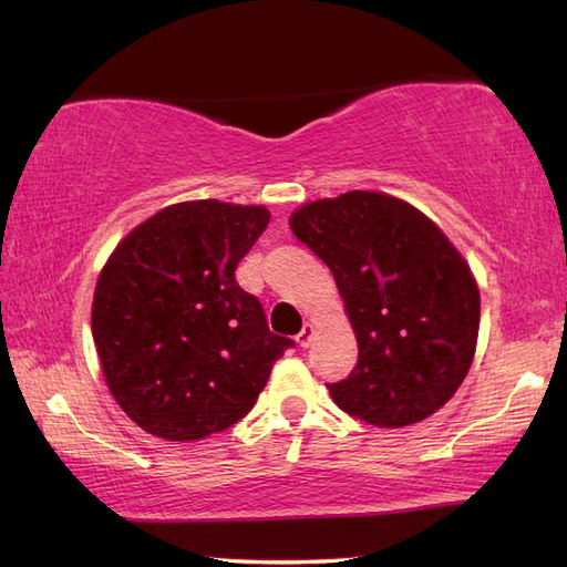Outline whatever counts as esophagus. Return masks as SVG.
I'll list each match as a JSON object with an SVG mask.
<instances>
[{
  "label": "esophagus",
  "mask_w": 567,
  "mask_h": 567,
  "mask_svg": "<svg viewBox=\"0 0 567 567\" xmlns=\"http://www.w3.org/2000/svg\"><path fill=\"white\" fill-rule=\"evenodd\" d=\"M311 339H315V327H311V323H305V329L297 333V346L299 348H309Z\"/></svg>",
  "instance_id": "1"
}]
</instances>
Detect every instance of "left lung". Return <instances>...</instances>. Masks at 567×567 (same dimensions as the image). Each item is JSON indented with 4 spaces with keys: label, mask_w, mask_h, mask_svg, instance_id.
Returning a JSON list of instances; mask_svg holds the SVG:
<instances>
[{
    "label": "left lung",
    "mask_w": 567,
    "mask_h": 567,
    "mask_svg": "<svg viewBox=\"0 0 567 567\" xmlns=\"http://www.w3.org/2000/svg\"><path fill=\"white\" fill-rule=\"evenodd\" d=\"M292 234L329 265L358 339L333 402L400 429L451 400L475 355L480 292L461 252L412 204L380 192L309 202Z\"/></svg>",
    "instance_id": "left-lung-1"
}]
</instances>
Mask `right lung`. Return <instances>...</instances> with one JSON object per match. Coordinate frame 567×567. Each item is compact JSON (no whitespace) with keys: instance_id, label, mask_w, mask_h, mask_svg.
I'll use <instances>...</instances> for the list:
<instances>
[{"instance_id":"right-lung-1","label":"right lung","mask_w":567,"mask_h":567,"mask_svg":"<svg viewBox=\"0 0 567 567\" xmlns=\"http://www.w3.org/2000/svg\"><path fill=\"white\" fill-rule=\"evenodd\" d=\"M268 221L265 207L173 204L106 260L92 336L114 400L143 431L197 441L228 429L295 346L268 329L258 297L234 275Z\"/></svg>"}]
</instances>
